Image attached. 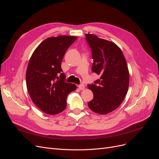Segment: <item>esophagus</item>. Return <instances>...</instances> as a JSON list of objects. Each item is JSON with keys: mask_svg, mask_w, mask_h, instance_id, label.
I'll return each instance as SVG.
<instances>
[{"mask_svg": "<svg viewBox=\"0 0 159 159\" xmlns=\"http://www.w3.org/2000/svg\"><path fill=\"white\" fill-rule=\"evenodd\" d=\"M79 88L80 90H84V89H85V86H84V84H80V85L79 86Z\"/></svg>", "mask_w": 159, "mask_h": 159, "instance_id": "34e87169", "label": "esophagus"}]
</instances>
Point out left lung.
Here are the masks:
<instances>
[{"mask_svg":"<svg viewBox=\"0 0 159 159\" xmlns=\"http://www.w3.org/2000/svg\"><path fill=\"white\" fill-rule=\"evenodd\" d=\"M86 39L92 52L91 70L100 79L95 84H89L93 93V99L88 107L96 113L106 115L117 108L126 95L129 73L120 48L114 43L86 33Z\"/></svg>","mask_w":159,"mask_h":159,"instance_id":"1","label":"left lung"}]
</instances>
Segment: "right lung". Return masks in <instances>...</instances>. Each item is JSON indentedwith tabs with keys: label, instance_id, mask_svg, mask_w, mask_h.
<instances>
[{
	"label": "right lung",
	"instance_id": "right-lung-1",
	"mask_svg": "<svg viewBox=\"0 0 159 159\" xmlns=\"http://www.w3.org/2000/svg\"><path fill=\"white\" fill-rule=\"evenodd\" d=\"M77 37L60 35L45 39L33 52L26 70L29 95L40 110L49 115L63 111L68 94L77 89L64 82L61 62Z\"/></svg>",
	"mask_w": 159,
	"mask_h": 159
}]
</instances>
